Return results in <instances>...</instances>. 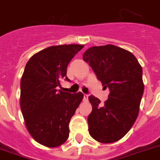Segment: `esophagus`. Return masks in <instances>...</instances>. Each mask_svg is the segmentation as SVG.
<instances>
[{"label": "esophagus", "mask_w": 160, "mask_h": 160, "mask_svg": "<svg viewBox=\"0 0 160 160\" xmlns=\"http://www.w3.org/2000/svg\"><path fill=\"white\" fill-rule=\"evenodd\" d=\"M88 98H89V95L88 94H84V100H87Z\"/></svg>", "instance_id": "1"}]
</instances>
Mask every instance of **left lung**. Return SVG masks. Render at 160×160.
I'll use <instances>...</instances> for the list:
<instances>
[{"instance_id":"1","label":"left lung","mask_w":160,"mask_h":160,"mask_svg":"<svg viewBox=\"0 0 160 160\" xmlns=\"http://www.w3.org/2000/svg\"><path fill=\"white\" fill-rule=\"evenodd\" d=\"M83 59L109 90L105 104L89 96L92 105L89 133L97 141L113 143L129 132L139 114L144 88L141 65L131 52L114 45L90 47Z\"/></svg>"}]
</instances>
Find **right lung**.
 Masks as SVG:
<instances>
[{
	"mask_svg": "<svg viewBox=\"0 0 160 160\" xmlns=\"http://www.w3.org/2000/svg\"><path fill=\"white\" fill-rule=\"evenodd\" d=\"M82 45H61L42 50L28 60L21 80V109L33 139L47 147L62 144L69 137V123L84 95L60 88L68 64Z\"/></svg>",
	"mask_w": 160,
	"mask_h": 160,
	"instance_id": "obj_1",
	"label": "right lung"
}]
</instances>
